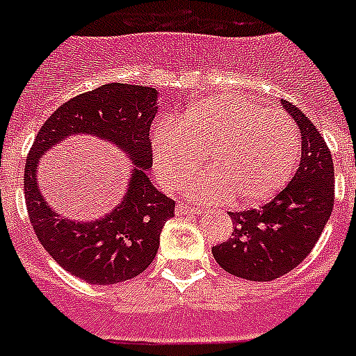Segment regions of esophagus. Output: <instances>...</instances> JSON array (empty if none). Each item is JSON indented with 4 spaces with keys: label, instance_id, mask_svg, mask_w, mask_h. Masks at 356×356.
Returning <instances> with one entry per match:
<instances>
[{
    "label": "esophagus",
    "instance_id": "esophagus-1",
    "mask_svg": "<svg viewBox=\"0 0 356 356\" xmlns=\"http://www.w3.org/2000/svg\"><path fill=\"white\" fill-rule=\"evenodd\" d=\"M175 213L177 215H199L202 213V208H195V206H188V204H177L175 208Z\"/></svg>",
    "mask_w": 356,
    "mask_h": 356
}]
</instances>
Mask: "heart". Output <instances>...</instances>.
<instances>
[{
  "mask_svg": "<svg viewBox=\"0 0 356 356\" xmlns=\"http://www.w3.org/2000/svg\"><path fill=\"white\" fill-rule=\"evenodd\" d=\"M152 152L166 186H175L192 172L202 152L208 170L190 175L183 192L211 204L235 195L238 202L255 204L286 183L298 157V136L280 108L220 94L192 103L179 118H161Z\"/></svg>",
  "mask_w": 356,
  "mask_h": 356,
  "instance_id": "heart-1",
  "label": "heart"
}]
</instances>
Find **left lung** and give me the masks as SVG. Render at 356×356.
Masks as SVG:
<instances>
[{
    "instance_id": "8db88e82",
    "label": "left lung",
    "mask_w": 356,
    "mask_h": 356,
    "mask_svg": "<svg viewBox=\"0 0 356 356\" xmlns=\"http://www.w3.org/2000/svg\"><path fill=\"white\" fill-rule=\"evenodd\" d=\"M300 130V163L288 186L261 208L229 211L234 234L211 248L224 271L255 282L289 273L312 253L335 202V170L327 145L304 112L280 99Z\"/></svg>"
}]
</instances>
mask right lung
I'll use <instances>...</instances> for the list:
<instances>
[{
    "label": "right lung",
    "instance_id": "1",
    "mask_svg": "<svg viewBox=\"0 0 356 356\" xmlns=\"http://www.w3.org/2000/svg\"><path fill=\"white\" fill-rule=\"evenodd\" d=\"M159 92L150 86L108 83L76 95L50 115L35 136L25 166V201L32 228L54 261L88 284L134 279L157 255L164 222L175 202L150 183V127ZM74 135L110 142L131 161L127 192L103 218L74 221L53 210L39 190L40 157Z\"/></svg>",
    "mask_w": 356,
    "mask_h": 356
}]
</instances>
